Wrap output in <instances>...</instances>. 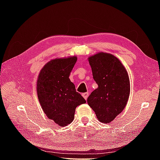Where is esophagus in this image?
<instances>
[{
    "label": "esophagus",
    "mask_w": 160,
    "mask_h": 160,
    "mask_svg": "<svg viewBox=\"0 0 160 160\" xmlns=\"http://www.w3.org/2000/svg\"><path fill=\"white\" fill-rule=\"evenodd\" d=\"M82 97L84 98V99H85V100H87L88 96H89V93H88V92L84 93H82Z\"/></svg>",
    "instance_id": "obj_1"
}]
</instances>
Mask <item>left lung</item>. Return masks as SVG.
Returning a JSON list of instances; mask_svg holds the SVG:
<instances>
[{
  "label": "left lung",
  "instance_id": "8db88e82",
  "mask_svg": "<svg viewBox=\"0 0 160 160\" xmlns=\"http://www.w3.org/2000/svg\"><path fill=\"white\" fill-rule=\"evenodd\" d=\"M93 78L98 87L87 98L98 120L109 123L124 109L130 94L127 70L113 54L100 52L89 56Z\"/></svg>",
  "mask_w": 160,
  "mask_h": 160
}]
</instances>
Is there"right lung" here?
Listing matches in <instances>:
<instances>
[{"mask_svg": "<svg viewBox=\"0 0 160 160\" xmlns=\"http://www.w3.org/2000/svg\"><path fill=\"white\" fill-rule=\"evenodd\" d=\"M76 61L75 56L51 60L40 70L37 80L36 91L42 109L60 127L71 124L76 108L86 103L69 78Z\"/></svg>", "mask_w": 160, "mask_h": 160, "instance_id": "1", "label": "right lung"}]
</instances>
